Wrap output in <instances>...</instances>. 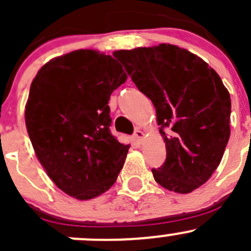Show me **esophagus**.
<instances>
[{"instance_id": "34e87169", "label": "esophagus", "mask_w": 251, "mask_h": 251, "mask_svg": "<svg viewBox=\"0 0 251 251\" xmlns=\"http://www.w3.org/2000/svg\"><path fill=\"white\" fill-rule=\"evenodd\" d=\"M135 137L137 138L138 141H142L144 137V132L142 130H140V128H137V130L135 131Z\"/></svg>"}]
</instances>
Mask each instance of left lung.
Instances as JSON below:
<instances>
[{"label":"left lung","mask_w":251,"mask_h":251,"mask_svg":"<svg viewBox=\"0 0 251 251\" xmlns=\"http://www.w3.org/2000/svg\"><path fill=\"white\" fill-rule=\"evenodd\" d=\"M138 90L153 102L166 146L154 179L176 193H191L220 165L229 140L231 97L221 77L184 48L161 44L113 53Z\"/></svg>","instance_id":"obj_1"}]
</instances>
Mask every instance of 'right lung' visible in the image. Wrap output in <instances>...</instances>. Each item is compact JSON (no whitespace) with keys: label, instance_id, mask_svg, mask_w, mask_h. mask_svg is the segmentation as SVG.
Returning <instances> with one entry per match:
<instances>
[{"label":"right lung","instance_id":"1","mask_svg":"<svg viewBox=\"0 0 251 251\" xmlns=\"http://www.w3.org/2000/svg\"><path fill=\"white\" fill-rule=\"evenodd\" d=\"M126 78L113 57L78 50L46 63L30 86L25 124L37 159L78 201L108 191L125 163L130 144L110 133L108 102Z\"/></svg>","mask_w":251,"mask_h":251}]
</instances>
